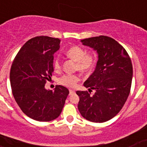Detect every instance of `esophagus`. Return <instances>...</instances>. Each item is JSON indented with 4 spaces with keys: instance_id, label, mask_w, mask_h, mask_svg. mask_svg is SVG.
I'll return each instance as SVG.
<instances>
[{
    "instance_id": "1",
    "label": "esophagus",
    "mask_w": 147,
    "mask_h": 147,
    "mask_svg": "<svg viewBox=\"0 0 147 147\" xmlns=\"http://www.w3.org/2000/svg\"><path fill=\"white\" fill-rule=\"evenodd\" d=\"M73 93H75V90H71V89L69 90V94H73Z\"/></svg>"
}]
</instances>
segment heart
<instances>
[{"mask_svg": "<svg viewBox=\"0 0 147 147\" xmlns=\"http://www.w3.org/2000/svg\"><path fill=\"white\" fill-rule=\"evenodd\" d=\"M66 55L69 59L76 62V69L83 73H88L94 68L96 59L93 53H88L83 48L78 46H73L69 48L66 52ZM61 62L59 58H55L53 61V67L56 71L61 69ZM80 80V77L76 74H65L59 78V83L69 88L75 87Z\"/></svg>", "mask_w": 147, "mask_h": 147, "instance_id": "b5f03b06", "label": "heart"}]
</instances>
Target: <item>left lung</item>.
I'll return each mask as SVG.
<instances>
[{
    "label": "left lung",
    "mask_w": 147,
    "mask_h": 147,
    "mask_svg": "<svg viewBox=\"0 0 147 147\" xmlns=\"http://www.w3.org/2000/svg\"><path fill=\"white\" fill-rule=\"evenodd\" d=\"M98 54L96 68L85 81L88 91H77L78 111L86 120L103 123L122 109L131 88L133 65L125 49L113 38L99 36L82 40ZM95 90V94L90 92Z\"/></svg>",
    "instance_id": "obj_1"
}]
</instances>
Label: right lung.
<instances>
[{
  "instance_id": "right-lung-1",
  "label": "right lung",
  "mask_w": 147,
  "mask_h": 147,
  "mask_svg": "<svg viewBox=\"0 0 147 147\" xmlns=\"http://www.w3.org/2000/svg\"><path fill=\"white\" fill-rule=\"evenodd\" d=\"M59 43L58 38H32L20 49L10 68L15 100L22 111L35 121L47 122L57 118L69 94L62 85H56L54 91L45 88L54 71L53 54L59 49Z\"/></svg>"
}]
</instances>
